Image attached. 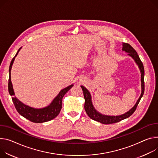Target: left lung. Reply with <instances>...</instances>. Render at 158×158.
I'll return each instance as SVG.
<instances>
[{
	"mask_svg": "<svg viewBox=\"0 0 158 158\" xmlns=\"http://www.w3.org/2000/svg\"><path fill=\"white\" fill-rule=\"evenodd\" d=\"M122 50L125 51V52L128 53V55L131 56L134 59L136 64L138 65V67L140 71L141 74V94L140 97L139 98L138 100L137 101L136 103L132 107L130 110H128L127 112L120 114V115L117 116H111V115H106V114H103L98 112L95 108L94 107L92 100H91V96L89 93V91L85 88L83 85H81V87L83 91L84 94V98L85 99V103H84V109L85 112L88 114V115L93 120L97 121L98 122L102 123L103 124H110V123H114L118 122L123 119H125L128 117H130L133 114V113L136 110V108L140 102L141 98L142 97L143 94H144V66H143V64L141 62L139 56L136 52V51L128 44H122Z\"/></svg>",
	"mask_w": 158,
	"mask_h": 158,
	"instance_id": "1",
	"label": "left lung"
}]
</instances>
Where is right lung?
Returning <instances> with one entry per match:
<instances>
[{
	"mask_svg": "<svg viewBox=\"0 0 158 158\" xmlns=\"http://www.w3.org/2000/svg\"><path fill=\"white\" fill-rule=\"evenodd\" d=\"M21 47L17 53L16 54L15 56L12 59L10 66H9V83H8V89L9 93L10 96H12V99L13 103L15 106V108L18 112L21 114V116L24 117L25 118L29 120L30 121L35 123H44L52 119L55 118L57 115L59 114L61 109H62V98L65 93L74 85V84H71L67 88L62 89L59 94L57 95L51 102V103L45 106L44 108H35L31 107L28 105L24 104L23 102L15 96V93H14L12 84L11 82V77H10V71L12 69V64L14 63L15 57L18 54L19 52L21 49Z\"/></svg>",
	"mask_w": 158,
	"mask_h": 158,
	"instance_id": "obj_1",
	"label": "right lung"
}]
</instances>
